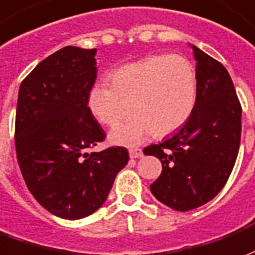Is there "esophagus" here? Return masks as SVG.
Listing matches in <instances>:
<instances>
[{
  "instance_id": "34e87169",
  "label": "esophagus",
  "mask_w": 255,
  "mask_h": 255,
  "mask_svg": "<svg viewBox=\"0 0 255 255\" xmlns=\"http://www.w3.org/2000/svg\"><path fill=\"white\" fill-rule=\"evenodd\" d=\"M129 155L131 159H137V157H141L142 156V150L140 148H130Z\"/></svg>"
}]
</instances>
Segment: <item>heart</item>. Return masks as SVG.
<instances>
[{
    "label": "heart",
    "instance_id": "heart-1",
    "mask_svg": "<svg viewBox=\"0 0 255 255\" xmlns=\"http://www.w3.org/2000/svg\"><path fill=\"white\" fill-rule=\"evenodd\" d=\"M110 84H96L89 91L88 109L102 125L114 128L125 115V105H131L137 117L110 134L118 145H137L153 133L171 134L186 124L196 107V69L176 54L122 65L110 73Z\"/></svg>",
    "mask_w": 255,
    "mask_h": 255
}]
</instances>
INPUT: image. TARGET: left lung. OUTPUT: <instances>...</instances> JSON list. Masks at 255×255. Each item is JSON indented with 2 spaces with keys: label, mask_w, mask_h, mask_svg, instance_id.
I'll return each mask as SVG.
<instances>
[{
  "label": "left lung",
  "mask_w": 255,
  "mask_h": 255,
  "mask_svg": "<svg viewBox=\"0 0 255 255\" xmlns=\"http://www.w3.org/2000/svg\"><path fill=\"white\" fill-rule=\"evenodd\" d=\"M197 59V100L181 130L145 155L163 164L152 194L175 211L186 212L219 194L235 166L242 131V106L227 69L193 46Z\"/></svg>",
  "instance_id": "obj_1"
}]
</instances>
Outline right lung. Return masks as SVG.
<instances>
[{
  "label": "right lung",
  "instance_id": "add662e5",
  "mask_svg": "<svg viewBox=\"0 0 255 255\" xmlns=\"http://www.w3.org/2000/svg\"><path fill=\"white\" fill-rule=\"evenodd\" d=\"M95 54L96 49L66 46L43 59L18 89L14 144L20 171L35 200L69 220L103 205L129 160L124 146L88 152L106 138L88 109Z\"/></svg>",
  "mask_w": 255,
  "mask_h": 255
}]
</instances>
